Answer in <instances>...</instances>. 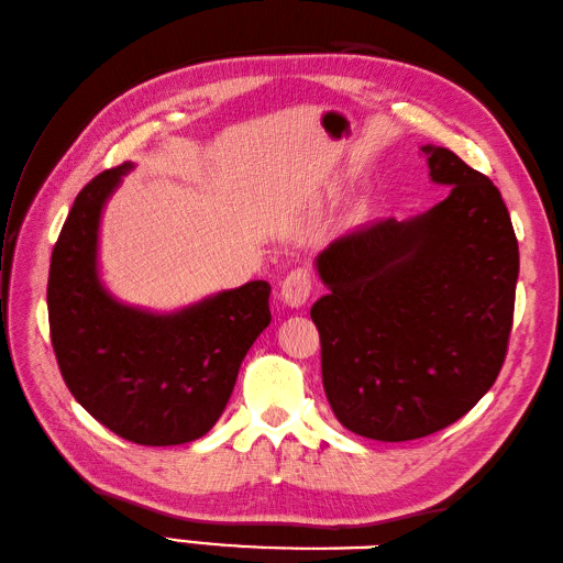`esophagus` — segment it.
Segmentation results:
<instances>
[{
  "label": "esophagus",
  "mask_w": 563,
  "mask_h": 563,
  "mask_svg": "<svg viewBox=\"0 0 563 563\" xmlns=\"http://www.w3.org/2000/svg\"><path fill=\"white\" fill-rule=\"evenodd\" d=\"M311 287H313V278H311V271L307 266H299L292 268L287 273L285 280L280 283V295H283V302L287 307H302L309 295H311Z\"/></svg>",
  "instance_id": "1"
}]
</instances>
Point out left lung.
Returning <instances> with one entry per match:
<instances>
[{"instance_id": "obj_1", "label": "left lung", "mask_w": 563, "mask_h": 563, "mask_svg": "<svg viewBox=\"0 0 563 563\" xmlns=\"http://www.w3.org/2000/svg\"><path fill=\"white\" fill-rule=\"evenodd\" d=\"M446 199L345 232L319 254L311 307L323 390L345 429L410 441L461 420L499 376L514 329L518 240L494 181L422 148Z\"/></svg>"}]
</instances>
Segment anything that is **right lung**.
<instances>
[{"label":"right lung","instance_id":"obj_1","mask_svg":"<svg viewBox=\"0 0 563 563\" xmlns=\"http://www.w3.org/2000/svg\"><path fill=\"white\" fill-rule=\"evenodd\" d=\"M129 163L78 191L49 258V338L71 396L117 437L177 446L203 437L225 410L240 364L271 323L266 280L153 317L117 305L96 273L102 203Z\"/></svg>","mask_w":563,"mask_h":563}]
</instances>
